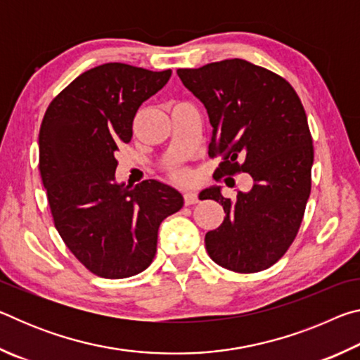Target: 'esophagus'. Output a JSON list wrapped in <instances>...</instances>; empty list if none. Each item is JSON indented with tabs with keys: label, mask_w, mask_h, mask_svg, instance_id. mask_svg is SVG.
Returning a JSON list of instances; mask_svg holds the SVG:
<instances>
[{
	"label": "esophagus",
	"mask_w": 360,
	"mask_h": 360,
	"mask_svg": "<svg viewBox=\"0 0 360 360\" xmlns=\"http://www.w3.org/2000/svg\"><path fill=\"white\" fill-rule=\"evenodd\" d=\"M184 203H186L187 206L198 203V195H197V192H193V191L186 192V193H184Z\"/></svg>",
	"instance_id": "obj_1"
}]
</instances>
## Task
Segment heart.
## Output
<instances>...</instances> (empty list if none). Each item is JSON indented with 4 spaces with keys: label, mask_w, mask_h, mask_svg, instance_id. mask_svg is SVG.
Masks as SVG:
<instances>
[{
    "label": "heart",
    "mask_w": 360,
    "mask_h": 360,
    "mask_svg": "<svg viewBox=\"0 0 360 360\" xmlns=\"http://www.w3.org/2000/svg\"><path fill=\"white\" fill-rule=\"evenodd\" d=\"M176 176H178V178L179 179H182V178H186V173H182V172H179L178 174H176Z\"/></svg>",
    "instance_id": "1"
}]
</instances>
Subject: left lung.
<instances>
[{"label":"left lung","instance_id":"1","mask_svg":"<svg viewBox=\"0 0 360 360\" xmlns=\"http://www.w3.org/2000/svg\"><path fill=\"white\" fill-rule=\"evenodd\" d=\"M178 76L208 111V154L222 158L216 179L240 173L254 179L233 200L219 187L203 191L225 212L205 236L206 251L231 271L266 270L294 243L311 192L314 149L302 101L284 77L241 58L179 68Z\"/></svg>","mask_w":360,"mask_h":360}]
</instances>
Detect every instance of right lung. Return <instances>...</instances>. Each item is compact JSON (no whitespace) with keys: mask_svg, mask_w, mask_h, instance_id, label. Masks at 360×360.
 I'll return each instance as SVG.
<instances>
[{"mask_svg":"<svg viewBox=\"0 0 360 360\" xmlns=\"http://www.w3.org/2000/svg\"><path fill=\"white\" fill-rule=\"evenodd\" d=\"M172 70L105 63L82 72L51 101L39 130V173L56 229L94 275L120 279L155 257L162 221L184 198L163 182L115 184L119 146L130 143L133 119Z\"/></svg>","mask_w":360,"mask_h":360,"instance_id":"obj_1","label":"right lung"}]
</instances>
